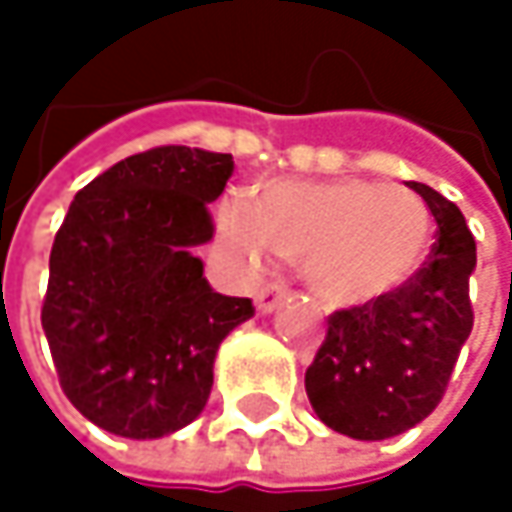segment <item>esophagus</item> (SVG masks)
<instances>
[{
	"label": "esophagus",
	"mask_w": 512,
	"mask_h": 512,
	"mask_svg": "<svg viewBox=\"0 0 512 512\" xmlns=\"http://www.w3.org/2000/svg\"><path fill=\"white\" fill-rule=\"evenodd\" d=\"M281 299H284V287H278V284L263 287V290L257 293V311H260V314H272V311L281 305Z\"/></svg>",
	"instance_id": "esophagus-1"
}]
</instances>
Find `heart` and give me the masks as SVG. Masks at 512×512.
Here are the masks:
<instances>
[{
  "instance_id": "heart-1",
  "label": "heart",
  "mask_w": 512,
  "mask_h": 512,
  "mask_svg": "<svg viewBox=\"0 0 512 512\" xmlns=\"http://www.w3.org/2000/svg\"><path fill=\"white\" fill-rule=\"evenodd\" d=\"M222 257L257 275L272 255L299 260L308 290L332 308L382 299L415 278L433 240L430 207L403 186L364 177L269 180L255 201L228 195L216 210Z\"/></svg>"
}]
</instances>
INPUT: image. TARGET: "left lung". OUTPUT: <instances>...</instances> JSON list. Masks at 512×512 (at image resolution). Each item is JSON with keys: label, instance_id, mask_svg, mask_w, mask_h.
Returning <instances> with one entry per match:
<instances>
[{"label": "left lung", "instance_id": "left-lung-1", "mask_svg": "<svg viewBox=\"0 0 512 512\" xmlns=\"http://www.w3.org/2000/svg\"><path fill=\"white\" fill-rule=\"evenodd\" d=\"M406 186L427 201L439 225L433 255L400 290L335 311L305 370L317 418L358 442H382L421 424L439 406L474 326L468 278L477 252L465 216L427 183Z\"/></svg>", "mask_w": 512, "mask_h": 512}]
</instances>
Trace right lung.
<instances>
[{
	"label": "right lung",
	"mask_w": 512,
	"mask_h": 512,
	"mask_svg": "<svg viewBox=\"0 0 512 512\" xmlns=\"http://www.w3.org/2000/svg\"><path fill=\"white\" fill-rule=\"evenodd\" d=\"M234 156L168 145L127 156L76 192L50 255L41 323L67 400L100 430L162 439L192 424L219 344L252 299L222 296L198 246Z\"/></svg>",
	"instance_id": "1"
}]
</instances>
